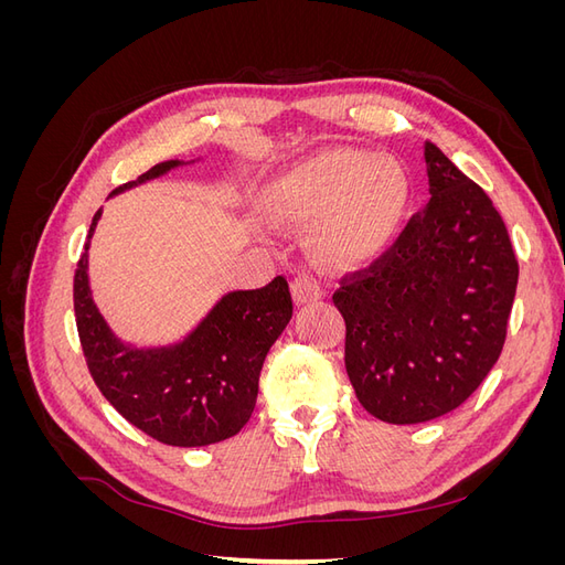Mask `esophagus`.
Returning a JSON list of instances; mask_svg holds the SVG:
<instances>
[{
  "mask_svg": "<svg viewBox=\"0 0 565 565\" xmlns=\"http://www.w3.org/2000/svg\"><path fill=\"white\" fill-rule=\"evenodd\" d=\"M292 295H295V301L299 306H306V303H313V301L322 299L324 289L320 287L318 280H313L309 276H297L292 280Z\"/></svg>",
  "mask_w": 565,
  "mask_h": 565,
  "instance_id": "34e87169",
  "label": "esophagus"
}]
</instances>
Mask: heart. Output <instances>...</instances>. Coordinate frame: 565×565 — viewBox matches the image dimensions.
I'll list each match as a JSON object with an SVG mask.
<instances>
[{"label":"heart","mask_w":565,"mask_h":565,"mask_svg":"<svg viewBox=\"0 0 565 565\" xmlns=\"http://www.w3.org/2000/svg\"><path fill=\"white\" fill-rule=\"evenodd\" d=\"M278 214L313 226V245L337 266H365L391 247L405 214L407 179L365 150L328 148L270 185Z\"/></svg>","instance_id":"1"}]
</instances>
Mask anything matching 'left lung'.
Wrapping results in <instances>:
<instances>
[{
	"label": "left lung",
	"mask_w": 565,
	"mask_h": 565,
	"mask_svg": "<svg viewBox=\"0 0 565 565\" xmlns=\"http://www.w3.org/2000/svg\"><path fill=\"white\" fill-rule=\"evenodd\" d=\"M431 200L382 259L341 282L347 372L372 417L419 424L452 413L504 347L519 262L481 185L426 141Z\"/></svg>",
	"instance_id": "left-lung-1"
}]
</instances>
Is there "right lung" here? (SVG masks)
Segmentation results:
<instances>
[{
	"instance_id": "1",
	"label": "right lung",
	"mask_w": 565,
	"mask_h": 565,
	"mask_svg": "<svg viewBox=\"0 0 565 565\" xmlns=\"http://www.w3.org/2000/svg\"><path fill=\"white\" fill-rule=\"evenodd\" d=\"M191 162H160L110 198ZM100 214L75 270L77 332L96 386L119 415L164 446L200 448L235 436L254 413L266 353L292 318L287 280L233 289L174 344L136 347L115 334L92 295L89 247Z\"/></svg>"
}]
</instances>
